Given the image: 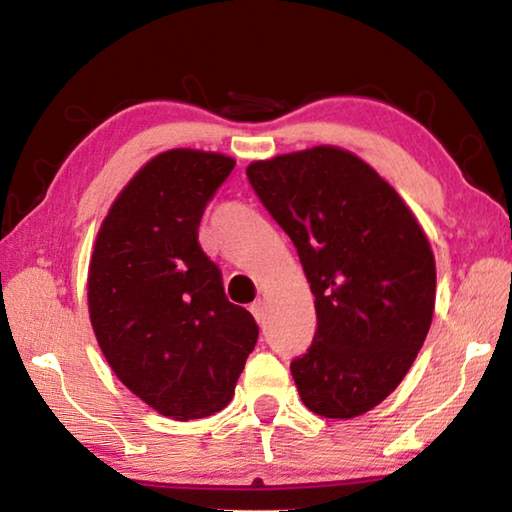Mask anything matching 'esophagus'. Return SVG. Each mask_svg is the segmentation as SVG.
<instances>
[{
    "label": "esophagus",
    "mask_w": 512,
    "mask_h": 512,
    "mask_svg": "<svg viewBox=\"0 0 512 512\" xmlns=\"http://www.w3.org/2000/svg\"><path fill=\"white\" fill-rule=\"evenodd\" d=\"M250 311H253V316H255L257 323H264V316H266V305H264L262 300L253 302V305H250Z\"/></svg>",
    "instance_id": "34e87169"
}]
</instances>
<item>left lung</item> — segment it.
<instances>
[{
    "instance_id": "1",
    "label": "left lung",
    "mask_w": 512,
    "mask_h": 512,
    "mask_svg": "<svg viewBox=\"0 0 512 512\" xmlns=\"http://www.w3.org/2000/svg\"><path fill=\"white\" fill-rule=\"evenodd\" d=\"M259 201L298 248L318 327L291 361L300 400L348 420L391 395L418 357L436 305L429 239L400 194L336 146L246 169Z\"/></svg>"
}]
</instances>
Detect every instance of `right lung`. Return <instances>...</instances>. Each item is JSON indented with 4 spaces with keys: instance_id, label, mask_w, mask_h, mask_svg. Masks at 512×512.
Returning <instances> with one entry per match:
<instances>
[{
    "instance_id": "obj_1",
    "label": "right lung",
    "mask_w": 512,
    "mask_h": 512,
    "mask_svg": "<svg viewBox=\"0 0 512 512\" xmlns=\"http://www.w3.org/2000/svg\"><path fill=\"white\" fill-rule=\"evenodd\" d=\"M232 169L221 153L155 155L112 203L94 244L88 305L99 348L121 384L167 418L228 406L259 336L198 244L205 207Z\"/></svg>"
}]
</instances>
